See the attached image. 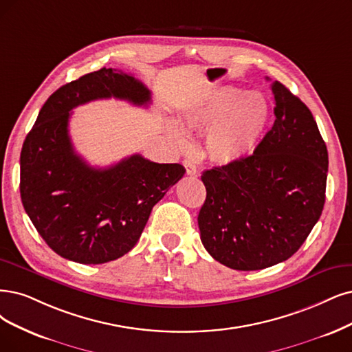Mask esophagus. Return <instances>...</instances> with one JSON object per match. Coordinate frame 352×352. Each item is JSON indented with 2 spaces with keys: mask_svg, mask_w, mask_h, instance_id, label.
Here are the masks:
<instances>
[{
  "mask_svg": "<svg viewBox=\"0 0 352 352\" xmlns=\"http://www.w3.org/2000/svg\"><path fill=\"white\" fill-rule=\"evenodd\" d=\"M183 164H184V166H186L187 175H197V168H196V165H194L191 161L186 160Z\"/></svg>",
  "mask_w": 352,
  "mask_h": 352,
  "instance_id": "34e87169",
  "label": "esophagus"
}]
</instances>
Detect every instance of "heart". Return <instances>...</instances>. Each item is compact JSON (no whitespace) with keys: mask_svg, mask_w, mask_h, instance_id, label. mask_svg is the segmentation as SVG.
<instances>
[{"mask_svg":"<svg viewBox=\"0 0 352 352\" xmlns=\"http://www.w3.org/2000/svg\"><path fill=\"white\" fill-rule=\"evenodd\" d=\"M271 120L267 98L233 85L220 87L183 111L184 124L206 133V158L217 165L236 164L255 152ZM168 133L179 148L187 145L183 127L171 123Z\"/></svg>","mask_w":352,"mask_h":352,"instance_id":"heart-1","label":"heart"}]
</instances>
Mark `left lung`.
<instances>
[{
    "label": "left lung",
    "mask_w": 352,
    "mask_h": 352,
    "mask_svg": "<svg viewBox=\"0 0 352 352\" xmlns=\"http://www.w3.org/2000/svg\"><path fill=\"white\" fill-rule=\"evenodd\" d=\"M271 91L276 122L255 152L201 174V242L216 261L239 271L289 259L324 204L328 149L314 116L281 82H272Z\"/></svg>",
    "instance_id": "1"
}]
</instances>
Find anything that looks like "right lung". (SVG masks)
I'll return each mask as SVG.
<instances>
[{
    "label": "right lung",
    "mask_w": 352,
    "mask_h": 352,
    "mask_svg": "<svg viewBox=\"0 0 352 352\" xmlns=\"http://www.w3.org/2000/svg\"><path fill=\"white\" fill-rule=\"evenodd\" d=\"M111 97L148 106L151 91L113 68L65 84L43 104L20 155L25 213L50 250L80 264L114 261L132 250L152 207L186 173L183 165L156 164L139 153L94 168L74 151L69 111Z\"/></svg>",
    "instance_id": "add662e5"
}]
</instances>
